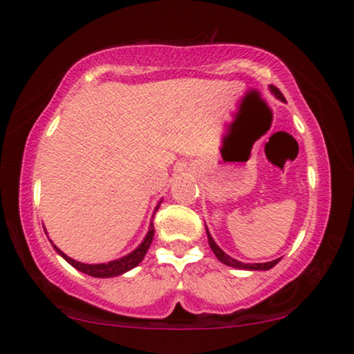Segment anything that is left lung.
<instances>
[{
	"label": "left lung",
	"instance_id": "left-lung-1",
	"mask_svg": "<svg viewBox=\"0 0 354 354\" xmlns=\"http://www.w3.org/2000/svg\"><path fill=\"white\" fill-rule=\"evenodd\" d=\"M270 91L277 97V100H281L283 102H286L284 96L281 95V91H279V89H277L276 86H272V84H270ZM205 230H207V227H205ZM207 240H209V247L212 248V252H214V254H216V257H217L218 261H222L223 265H227V266L239 268V270L266 271V270H271L272 266H276L277 263H279V259H281V258H277V259H274V261H268V263H241V261H239V259H234L232 257H229V254L223 252V250H221V247H218L216 241H214L212 236H210L209 230H207Z\"/></svg>",
	"mask_w": 354,
	"mask_h": 354
}]
</instances>
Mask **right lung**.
Returning <instances> with one entry per match:
<instances>
[{"mask_svg":"<svg viewBox=\"0 0 354 354\" xmlns=\"http://www.w3.org/2000/svg\"><path fill=\"white\" fill-rule=\"evenodd\" d=\"M160 204L155 207V212L158 210ZM153 212V216H155ZM153 235H155V229H153V221L150 222V229L149 232H147L145 239L144 241H142L138 247L133 250V252H131L129 254H125V257L119 258V259H114V261H107V263H100V265H86V263H80V261H75L73 258L66 257V254L62 252V250H58L55 245H53V248L57 250V253L60 254L62 258L66 259V261L70 263L71 266L77 268L78 271L84 272V274H89L93 277H114V276H119V274H124V272L131 271L132 268H136L138 263L144 259V257L147 254V252H149L151 241H153ZM52 243V241H50Z\"/></svg>","mask_w":354,"mask_h":354,"instance_id":"1","label":"right lung"}]
</instances>
